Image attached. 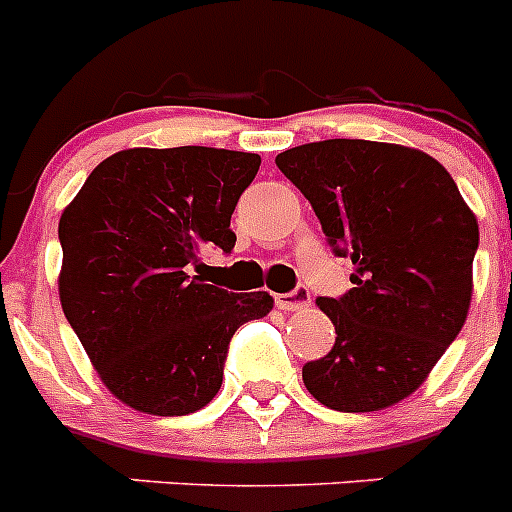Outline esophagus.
Here are the masks:
<instances>
[{
  "label": "esophagus",
  "instance_id": "obj_1",
  "mask_svg": "<svg viewBox=\"0 0 512 512\" xmlns=\"http://www.w3.org/2000/svg\"><path fill=\"white\" fill-rule=\"evenodd\" d=\"M274 302H277L279 310H302V307L310 305V289L307 287H297L292 289V292H284V295H277L274 297Z\"/></svg>",
  "mask_w": 512,
  "mask_h": 512
}]
</instances>
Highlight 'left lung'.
<instances>
[{
    "label": "left lung",
    "instance_id": "1",
    "mask_svg": "<svg viewBox=\"0 0 512 512\" xmlns=\"http://www.w3.org/2000/svg\"><path fill=\"white\" fill-rule=\"evenodd\" d=\"M277 166L330 251L354 264V287L318 300L336 343L302 366L305 387L341 413L390 408L418 390L467 320L477 217L449 171L415 148L333 138L289 148Z\"/></svg>",
    "mask_w": 512,
    "mask_h": 512
}]
</instances>
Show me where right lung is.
I'll return each instance as SVG.
<instances>
[{
	"instance_id": "add662e5",
	"label": "right lung",
	"mask_w": 512,
	"mask_h": 512,
	"mask_svg": "<svg viewBox=\"0 0 512 512\" xmlns=\"http://www.w3.org/2000/svg\"><path fill=\"white\" fill-rule=\"evenodd\" d=\"M261 156L128 148L104 158L61 215L63 315L104 387L148 415H189L223 384L230 338L269 292L205 284L202 248L233 251L230 215Z\"/></svg>"
}]
</instances>
